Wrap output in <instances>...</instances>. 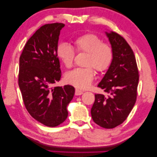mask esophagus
<instances>
[{"label": "esophagus", "instance_id": "1", "mask_svg": "<svg viewBox=\"0 0 157 157\" xmlns=\"http://www.w3.org/2000/svg\"><path fill=\"white\" fill-rule=\"evenodd\" d=\"M82 94H83V91H82L81 90H78V89H76V91H75L76 95H81Z\"/></svg>", "mask_w": 157, "mask_h": 157}]
</instances>
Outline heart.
Wrapping results in <instances>:
<instances>
[{
    "mask_svg": "<svg viewBox=\"0 0 157 157\" xmlns=\"http://www.w3.org/2000/svg\"><path fill=\"white\" fill-rule=\"evenodd\" d=\"M76 51L88 53L86 65L84 68H76L66 73L65 78L67 83L76 88L85 89L88 88L93 81L95 69L98 72L106 71L111 65L114 58L113 49L111 46L103 43V40L94 34H86L74 41ZM57 55L62 63L67 68L72 66L75 51L67 43H61L57 49ZM93 67L92 68L91 67Z\"/></svg>",
    "mask_w": 157,
    "mask_h": 157,
    "instance_id": "1",
    "label": "heart"
}]
</instances>
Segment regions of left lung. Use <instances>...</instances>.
<instances>
[{"label": "left lung", "mask_w": 157, "mask_h": 157, "mask_svg": "<svg viewBox=\"0 0 157 157\" xmlns=\"http://www.w3.org/2000/svg\"><path fill=\"white\" fill-rule=\"evenodd\" d=\"M113 49L111 65L98 84L107 95L96 94L91 109L93 121L100 127L113 129L127 119L134 106L139 80L134 53L122 36L105 31Z\"/></svg>", "instance_id": "8db88e82"}]
</instances>
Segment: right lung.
Wrapping results in <instances>:
<instances>
[{
  "mask_svg": "<svg viewBox=\"0 0 157 157\" xmlns=\"http://www.w3.org/2000/svg\"><path fill=\"white\" fill-rule=\"evenodd\" d=\"M61 23L40 27L28 40L19 58V86L25 106L37 121L49 127H57L67 119V106L75 89L52 85L60 80L57 49Z\"/></svg>",
  "mask_w": 157,
  "mask_h": 157,
  "instance_id": "right-lung-1",
  "label": "right lung"
}]
</instances>
